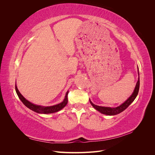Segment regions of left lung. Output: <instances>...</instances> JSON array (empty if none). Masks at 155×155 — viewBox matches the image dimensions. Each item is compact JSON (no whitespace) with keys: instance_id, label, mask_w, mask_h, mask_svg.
Wrapping results in <instances>:
<instances>
[{"instance_id":"left-lung-1","label":"left lung","mask_w":155,"mask_h":155,"mask_svg":"<svg viewBox=\"0 0 155 155\" xmlns=\"http://www.w3.org/2000/svg\"><path fill=\"white\" fill-rule=\"evenodd\" d=\"M138 74H139V72H138ZM139 88H140V78H138V80L137 83V85H136V87L134 88V91L133 93V94L131 95L128 98V99L127 100V101H125L124 103L123 104H121L119 107H115V108L98 106V105H96L94 104H92L91 100H90V102H91V105L93 106L94 108H95V109L97 110L100 112L101 113H102V114H106V115H116V114H118L120 113V112L124 111V110H125L130 105L131 103H132L135 100V98L137 97V96L138 95V91H139Z\"/></svg>"}]
</instances>
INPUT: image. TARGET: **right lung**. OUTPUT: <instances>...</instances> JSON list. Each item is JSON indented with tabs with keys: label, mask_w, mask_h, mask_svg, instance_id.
<instances>
[{
	"label": "right lung",
	"mask_w": 155,
	"mask_h": 155,
	"mask_svg": "<svg viewBox=\"0 0 155 155\" xmlns=\"http://www.w3.org/2000/svg\"><path fill=\"white\" fill-rule=\"evenodd\" d=\"M15 91L16 92L18 95V97H19V99L21 100V101L23 103L26 107H27L28 108H29L30 109H31V110L34 111L35 112H37V113H40V114H50V113H54V112H58L60 110H61L63 107H64L66 106V105L68 103V91H67L66 96H65L64 100H63V102L60 103V104L55 105H53V106H50V107H43V106H40V105H36L31 104L30 101H28L27 100H26L25 98L22 96V95L18 91V88L16 86L15 84Z\"/></svg>",
	"instance_id": "right-lung-1"
}]
</instances>
